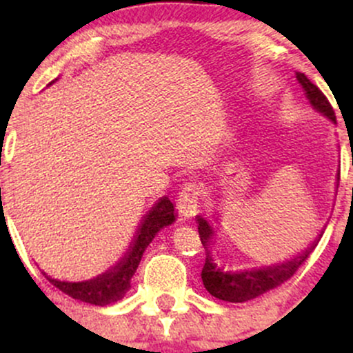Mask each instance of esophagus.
<instances>
[{
  "instance_id": "esophagus-1",
  "label": "esophagus",
  "mask_w": 353,
  "mask_h": 353,
  "mask_svg": "<svg viewBox=\"0 0 353 353\" xmlns=\"http://www.w3.org/2000/svg\"><path fill=\"white\" fill-rule=\"evenodd\" d=\"M201 194V185L196 184V182H188V184H184V188L181 189L179 197H177L176 202L177 210H179L182 216L189 219L197 212Z\"/></svg>"
}]
</instances>
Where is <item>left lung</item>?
<instances>
[{"label":"left lung","instance_id":"1","mask_svg":"<svg viewBox=\"0 0 353 353\" xmlns=\"http://www.w3.org/2000/svg\"><path fill=\"white\" fill-rule=\"evenodd\" d=\"M299 84H301L305 98L309 99L310 106L315 111L325 116L335 124V112L332 109L330 103L327 101L323 92L307 79L303 72H295ZM337 179H335V189L339 188L340 172L337 171ZM197 229H199L201 242L205 249V264L202 269V282H204L205 290L210 295L219 299V301L242 303L252 299L259 297V295L269 292V290L275 289V287L282 285L283 282L289 281L295 274V270L301 267L305 259L309 257L312 250L319 244L320 237H322L323 230L315 237V241L303 249L302 252L294 255L292 259H287L283 262H277V264L262 265V267H252V269H242V270H224L221 265H217L216 259L212 255V247L216 244V229L210 225V222L205 217L197 216Z\"/></svg>","mask_w":353,"mask_h":353}]
</instances>
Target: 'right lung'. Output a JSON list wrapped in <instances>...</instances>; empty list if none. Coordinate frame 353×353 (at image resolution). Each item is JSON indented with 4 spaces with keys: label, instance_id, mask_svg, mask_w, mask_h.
I'll list each match as a JSON object with an SVG mask.
<instances>
[{
    "label": "right lung",
    "instance_id": "obj_1",
    "mask_svg": "<svg viewBox=\"0 0 353 353\" xmlns=\"http://www.w3.org/2000/svg\"><path fill=\"white\" fill-rule=\"evenodd\" d=\"M176 210H174L171 199L168 196H163L161 199L156 201V204L152 205L151 210L143 217L141 224L137 225L134 237L129 242L128 250H125L123 257L114 265L109 267L106 272L81 282L58 281V279H52L51 275H48L44 270L43 275L52 285L58 287L61 292L68 294L76 301L99 307L121 301L125 292L131 289V279L137 270L141 259H143L144 250L148 249V245L151 244L152 239L157 236L161 229L176 222Z\"/></svg>",
    "mask_w": 353,
    "mask_h": 353
}]
</instances>
